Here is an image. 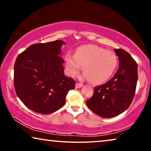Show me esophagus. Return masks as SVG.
<instances>
[{
    "instance_id": "esophagus-1",
    "label": "esophagus",
    "mask_w": 151,
    "mask_h": 151,
    "mask_svg": "<svg viewBox=\"0 0 151 151\" xmlns=\"http://www.w3.org/2000/svg\"><path fill=\"white\" fill-rule=\"evenodd\" d=\"M75 87H76V88H81V87H83V84H81V83H76Z\"/></svg>"
}]
</instances>
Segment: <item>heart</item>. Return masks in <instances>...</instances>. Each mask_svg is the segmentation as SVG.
I'll return each mask as SVG.
<instances>
[{"instance_id": "b5f03b06", "label": "heart", "mask_w": 151, "mask_h": 151, "mask_svg": "<svg viewBox=\"0 0 151 151\" xmlns=\"http://www.w3.org/2000/svg\"><path fill=\"white\" fill-rule=\"evenodd\" d=\"M66 68L69 75L74 76L83 66V77L95 84L106 81L113 75L118 64L114 52L95 45H86L77 47L75 55L66 56Z\"/></svg>"}]
</instances>
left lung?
<instances>
[{"mask_svg": "<svg viewBox=\"0 0 151 151\" xmlns=\"http://www.w3.org/2000/svg\"><path fill=\"white\" fill-rule=\"evenodd\" d=\"M118 56L119 68L109 81L94 88L93 95L86 101L98 116L110 118L127 109L134 97L138 81V66L130 54L114 49Z\"/></svg>", "mask_w": 151, "mask_h": 151, "instance_id": "obj_1", "label": "left lung"}]
</instances>
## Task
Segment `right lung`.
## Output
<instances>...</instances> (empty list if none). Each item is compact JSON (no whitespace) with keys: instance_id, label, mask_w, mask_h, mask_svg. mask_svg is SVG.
I'll list each match as a JSON object with an SVG mask.
<instances>
[{"instance_id":"right-lung-1","label":"right lung","mask_w":151,"mask_h":151,"mask_svg":"<svg viewBox=\"0 0 151 151\" xmlns=\"http://www.w3.org/2000/svg\"><path fill=\"white\" fill-rule=\"evenodd\" d=\"M62 40L30 45L17 58L14 86L18 97L32 111L42 114L61 108L75 81L64 73Z\"/></svg>"}]
</instances>
